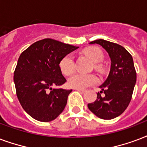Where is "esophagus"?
I'll return each mask as SVG.
<instances>
[{
	"label": "esophagus",
	"mask_w": 147,
	"mask_h": 147,
	"mask_svg": "<svg viewBox=\"0 0 147 147\" xmlns=\"http://www.w3.org/2000/svg\"><path fill=\"white\" fill-rule=\"evenodd\" d=\"M76 90H77L78 92L80 93H81V94H84V92H85V90H83V89H75Z\"/></svg>",
	"instance_id": "34e87169"
}]
</instances>
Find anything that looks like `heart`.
<instances>
[{
	"mask_svg": "<svg viewBox=\"0 0 147 147\" xmlns=\"http://www.w3.org/2000/svg\"><path fill=\"white\" fill-rule=\"evenodd\" d=\"M84 53L94 63H99L103 60L102 51L96 47H91L85 50ZM98 67V66H97ZM60 70L64 75H70L74 70V60L71 53H68L61 59L59 63ZM98 78L94 74H75L68 79L67 84L70 87L74 89H84L90 86L97 84Z\"/></svg>",
	"mask_w": 147,
	"mask_h": 147,
	"instance_id": "1",
	"label": "heart"
}]
</instances>
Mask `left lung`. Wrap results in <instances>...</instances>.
<instances>
[{"label":"left lung","mask_w":147,"mask_h":147,"mask_svg":"<svg viewBox=\"0 0 147 147\" xmlns=\"http://www.w3.org/2000/svg\"><path fill=\"white\" fill-rule=\"evenodd\" d=\"M105 49L111 61L110 74L100 88L94 103H88L93 113L103 120H111L124 112L131 100L136 81V73L131 54L121 45L99 39L90 43ZM105 94L101 97L100 93Z\"/></svg>","instance_id":"1"}]
</instances>
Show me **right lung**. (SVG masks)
<instances>
[{
    "label": "right lung",
    "instance_id": "add662e5",
    "mask_svg": "<svg viewBox=\"0 0 147 147\" xmlns=\"http://www.w3.org/2000/svg\"><path fill=\"white\" fill-rule=\"evenodd\" d=\"M78 47L46 38L21 53L13 74L16 93L23 109L35 120L50 122L64 110L72 90L53 89L67 81L59 67L65 55Z\"/></svg>",
    "mask_w": 147,
    "mask_h": 147
}]
</instances>
